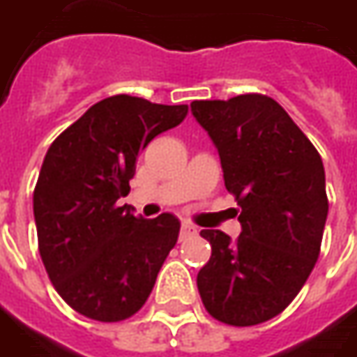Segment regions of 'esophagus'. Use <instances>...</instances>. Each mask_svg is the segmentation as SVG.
I'll use <instances>...</instances> for the list:
<instances>
[{"mask_svg":"<svg viewBox=\"0 0 357 357\" xmlns=\"http://www.w3.org/2000/svg\"><path fill=\"white\" fill-rule=\"evenodd\" d=\"M197 236V228L193 224H189V222H183L181 224V230H179V239H189Z\"/></svg>","mask_w":357,"mask_h":357,"instance_id":"obj_1","label":"esophagus"}]
</instances>
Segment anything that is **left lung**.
Instances as JSON below:
<instances>
[{"instance_id": "left-lung-1", "label": "left lung", "mask_w": 357, "mask_h": 357, "mask_svg": "<svg viewBox=\"0 0 357 357\" xmlns=\"http://www.w3.org/2000/svg\"><path fill=\"white\" fill-rule=\"evenodd\" d=\"M213 139L241 234L201 230L211 248L197 274L206 311L251 326L276 317L305 284L321 251L328 199L317 149L286 109L263 94L191 102Z\"/></svg>"}]
</instances>
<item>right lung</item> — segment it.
<instances>
[{"label":"right lung","instance_id":"obj_1","mask_svg":"<svg viewBox=\"0 0 357 357\" xmlns=\"http://www.w3.org/2000/svg\"><path fill=\"white\" fill-rule=\"evenodd\" d=\"M185 116V104L118 94L96 102L48 149L32 199L40 257L57 294L84 317L116 323L149 300L179 220L137 218L118 199L129 193L139 153Z\"/></svg>","mask_w":357,"mask_h":357}]
</instances>
